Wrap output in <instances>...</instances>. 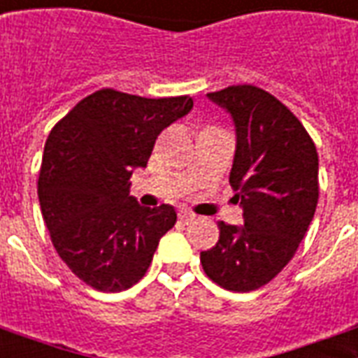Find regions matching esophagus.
<instances>
[{
    "label": "esophagus",
    "mask_w": 358,
    "mask_h": 358,
    "mask_svg": "<svg viewBox=\"0 0 358 358\" xmlns=\"http://www.w3.org/2000/svg\"><path fill=\"white\" fill-rule=\"evenodd\" d=\"M178 218H180V222H184V224H189L192 220H195V214L187 213V210H180Z\"/></svg>",
    "instance_id": "esophagus-1"
}]
</instances>
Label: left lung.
I'll return each mask as SVG.
<instances>
[{
    "label": "left lung",
    "mask_w": 358,
    "mask_h": 358,
    "mask_svg": "<svg viewBox=\"0 0 358 358\" xmlns=\"http://www.w3.org/2000/svg\"><path fill=\"white\" fill-rule=\"evenodd\" d=\"M206 96L235 125L229 184L243 226L218 222V243L201 252V264L222 288L250 292L279 275L298 250L319 201V155L298 117L264 89L233 85Z\"/></svg>",
    "instance_id": "left-lung-1"
}]
</instances>
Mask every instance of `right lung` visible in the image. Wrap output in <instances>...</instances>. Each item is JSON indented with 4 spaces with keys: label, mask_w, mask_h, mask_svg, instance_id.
Here are the masks:
<instances>
[{
    "label": "right lung",
    "mask_w": 358,
    "mask_h": 358,
    "mask_svg": "<svg viewBox=\"0 0 358 358\" xmlns=\"http://www.w3.org/2000/svg\"><path fill=\"white\" fill-rule=\"evenodd\" d=\"M189 96L144 98L102 89L73 106L45 142L38 195L58 256L85 285L121 292L152 264L176 224L171 205L140 206L129 195L163 129L192 112Z\"/></svg>",
    "instance_id": "right-lung-1"
}]
</instances>
